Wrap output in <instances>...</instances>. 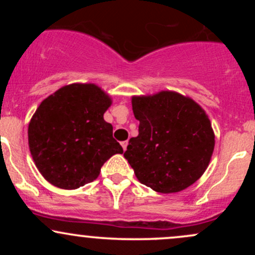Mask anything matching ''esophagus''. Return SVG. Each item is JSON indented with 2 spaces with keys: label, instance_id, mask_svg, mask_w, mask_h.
Returning a JSON list of instances; mask_svg holds the SVG:
<instances>
[{
  "label": "esophagus",
  "instance_id": "34e87169",
  "mask_svg": "<svg viewBox=\"0 0 255 255\" xmlns=\"http://www.w3.org/2000/svg\"><path fill=\"white\" fill-rule=\"evenodd\" d=\"M121 145H122V147H124V151H126V150H127L128 141H122V142H121Z\"/></svg>",
  "mask_w": 255,
  "mask_h": 255
}]
</instances>
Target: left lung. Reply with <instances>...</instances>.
Listing matches in <instances>:
<instances>
[{"label": "left lung", "instance_id": "obj_1", "mask_svg": "<svg viewBox=\"0 0 255 255\" xmlns=\"http://www.w3.org/2000/svg\"><path fill=\"white\" fill-rule=\"evenodd\" d=\"M139 134L124 156L145 186L159 193L186 189L206 170L215 134L205 111L170 91L131 98Z\"/></svg>", "mask_w": 255, "mask_h": 255}]
</instances>
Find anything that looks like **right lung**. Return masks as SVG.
I'll list each match as a JSON object with an SVG mask.
<instances>
[{"instance_id": "right-lung-1", "label": "right lung", "mask_w": 255, "mask_h": 255, "mask_svg": "<svg viewBox=\"0 0 255 255\" xmlns=\"http://www.w3.org/2000/svg\"><path fill=\"white\" fill-rule=\"evenodd\" d=\"M109 96L93 84H72L40 103L28 125V146L48 182L75 189L98 177L111 156L122 153L103 115Z\"/></svg>"}]
</instances>
